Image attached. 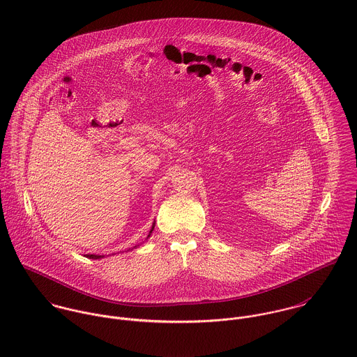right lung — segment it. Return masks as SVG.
<instances>
[{"mask_svg": "<svg viewBox=\"0 0 357 357\" xmlns=\"http://www.w3.org/2000/svg\"><path fill=\"white\" fill-rule=\"evenodd\" d=\"M153 229H151V232H153ZM149 236H150V235H149ZM86 257H88V258H93V259H98V258H102V257H104V255H86Z\"/></svg>", "mask_w": 357, "mask_h": 357, "instance_id": "add662e5", "label": "right lung"}]
</instances>
